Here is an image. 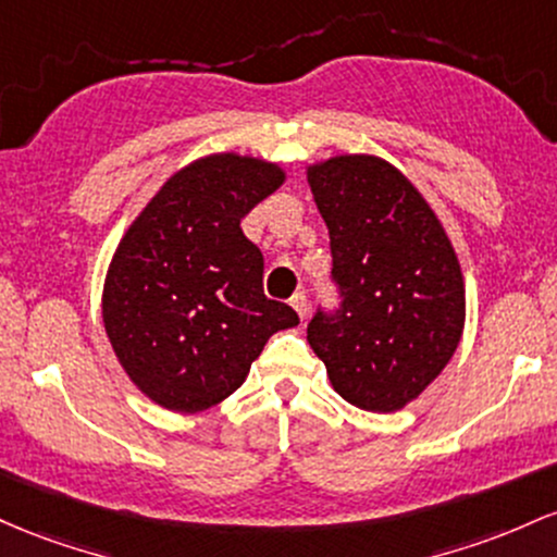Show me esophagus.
Returning a JSON list of instances; mask_svg holds the SVG:
<instances>
[{"instance_id": "obj_1", "label": "esophagus", "mask_w": 557, "mask_h": 557, "mask_svg": "<svg viewBox=\"0 0 557 557\" xmlns=\"http://www.w3.org/2000/svg\"><path fill=\"white\" fill-rule=\"evenodd\" d=\"M289 302H292V308L297 310V315L305 321V318H308V310H310V308H308V297H305V292H297V295L292 297Z\"/></svg>"}]
</instances>
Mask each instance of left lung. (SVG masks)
<instances>
[{
  "label": "left lung",
  "mask_w": 557,
  "mask_h": 557,
  "mask_svg": "<svg viewBox=\"0 0 557 557\" xmlns=\"http://www.w3.org/2000/svg\"><path fill=\"white\" fill-rule=\"evenodd\" d=\"M342 305L308 323L312 352L349 405L395 413L460 345L466 284L436 212L392 162L336 154L308 168Z\"/></svg>",
  "instance_id": "obj_1"
}]
</instances>
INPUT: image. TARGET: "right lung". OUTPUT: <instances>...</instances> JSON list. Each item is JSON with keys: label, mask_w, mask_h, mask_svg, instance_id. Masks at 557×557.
I'll use <instances>...</instances> for the list:
<instances>
[{"label": "right lung", "mask_w": 557, "mask_h": 557, "mask_svg": "<svg viewBox=\"0 0 557 557\" xmlns=\"http://www.w3.org/2000/svg\"><path fill=\"white\" fill-rule=\"evenodd\" d=\"M276 162L218 152L173 173L123 234L102 321L136 389L173 413H199L245 384L289 305L262 295V252L242 218L284 184Z\"/></svg>", "instance_id": "add662e5"}]
</instances>
